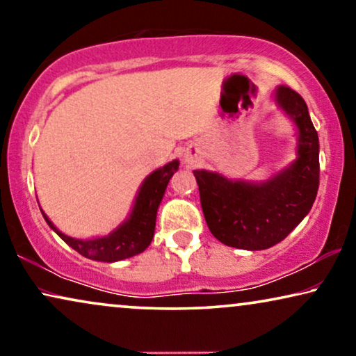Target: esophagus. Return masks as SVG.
Masks as SVG:
<instances>
[{"instance_id": "1", "label": "esophagus", "mask_w": 356, "mask_h": 356, "mask_svg": "<svg viewBox=\"0 0 356 356\" xmlns=\"http://www.w3.org/2000/svg\"><path fill=\"white\" fill-rule=\"evenodd\" d=\"M184 162H186V163H193V162H194V157H193V155L186 154V155H184Z\"/></svg>"}]
</instances>
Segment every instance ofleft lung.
I'll return each instance as SVG.
<instances>
[{
	"instance_id": "8db88e82",
	"label": "left lung",
	"mask_w": 356,
	"mask_h": 356,
	"mask_svg": "<svg viewBox=\"0 0 356 356\" xmlns=\"http://www.w3.org/2000/svg\"><path fill=\"white\" fill-rule=\"evenodd\" d=\"M275 104L296 126V159L261 183L194 170L207 227L223 245L257 251L277 245L308 216L319 188V139L308 106L279 86Z\"/></svg>"
}]
</instances>
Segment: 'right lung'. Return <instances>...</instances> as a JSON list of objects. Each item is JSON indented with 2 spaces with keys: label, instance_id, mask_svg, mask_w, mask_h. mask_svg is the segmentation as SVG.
Returning <instances> with one entry per match:
<instances>
[{
  "label": "right lung",
  "instance_id": "add662e5",
  "mask_svg": "<svg viewBox=\"0 0 356 356\" xmlns=\"http://www.w3.org/2000/svg\"><path fill=\"white\" fill-rule=\"evenodd\" d=\"M179 167L178 160H172L163 167L154 170L147 175L143 184L139 186L138 196L134 199L133 209H131L128 218L120 223L115 230L108 235L89 238V240H79V238L67 236L53 225V222L42 211L48 227L67 243L72 250H76L87 259L100 262H116L128 259L139 252H143L150 245L155 232V218L160 202H162L165 189L170 178L173 177Z\"/></svg>",
  "mask_w": 356,
  "mask_h": 356
}]
</instances>
